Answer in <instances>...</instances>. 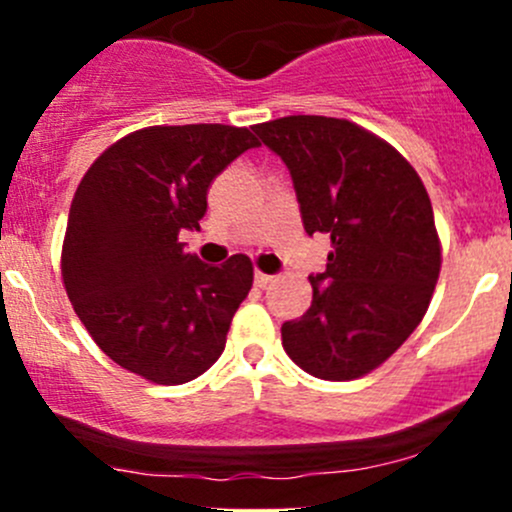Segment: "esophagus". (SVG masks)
<instances>
[{"mask_svg":"<svg viewBox=\"0 0 512 512\" xmlns=\"http://www.w3.org/2000/svg\"><path fill=\"white\" fill-rule=\"evenodd\" d=\"M272 280H275V277H272V275H265V272H255V285L260 287V289H265Z\"/></svg>","mask_w":512,"mask_h":512,"instance_id":"obj_1","label":"esophagus"}]
</instances>
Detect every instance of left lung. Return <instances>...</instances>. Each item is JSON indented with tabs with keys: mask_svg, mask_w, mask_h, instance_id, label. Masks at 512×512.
Returning <instances> with one entry per match:
<instances>
[{
	"mask_svg": "<svg viewBox=\"0 0 512 512\" xmlns=\"http://www.w3.org/2000/svg\"><path fill=\"white\" fill-rule=\"evenodd\" d=\"M255 133L287 163L307 235L332 240L312 304L282 324L307 374L352 381L384 364L421 324L441 240L426 185L391 143L347 118L285 116Z\"/></svg>",
	"mask_w": 512,
	"mask_h": 512,
	"instance_id": "8db88e82",
	"label": "left lung"
}]
</instances>
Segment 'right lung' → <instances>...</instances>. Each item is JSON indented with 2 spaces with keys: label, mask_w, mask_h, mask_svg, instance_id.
I'll return each instance as SVG.
<instances>
[{
  "label": "right lung",
  "mask_w": 512,
  "mask_h": 512,
  "mask_svg": "<svg viewBox=\"0 0 512 512\" xmlns=\"http://www.w3.org/2000/svg\"><path fill=\"white\" fill-rule=\"evenodd\" d=\"M255 146L250 128L148 126L118 138L81 178L61 280L86 332L131 374L185 384L223 354L252 262L203 265L178 235L200 230L210 183Z\"/></svg>",
  "instance_id": "obj_1"
}]
</instances>
